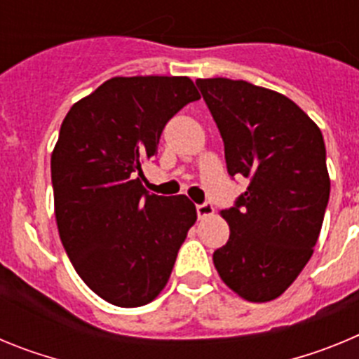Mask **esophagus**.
Returning a JSON list of instances; mask_svg holds the SVG:
<instances>
[{
	"label": "esophagus",
	"instance_id": "34e87169",
	"mask_svg": "<svg viewBox=\"0 0 359 359\" xmlns=\"http://www.w3.org/2000/svg\"><path fill=\"white\" fill-rule=\"evenodd\" d=\"M198 215L199 219H205V217H210V215H214L215 208L212 207V203H203V205H198Z\"/></svg>",
	"mask_w": 359,
	"mask_h": 359
}]
</instances>
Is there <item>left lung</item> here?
Here are the masks:
<instances>
[{"mask_svg":"<svg viewBox=\"0 0 359 359\" xmlns=\"http://www.w3.org/2000/svg\"><path fill=\"white\" fill-rule=\"evenodd\" d=\"M224 142L230 176L250 185L221 210L230 239L214 252L221 280L248 302L280 297L315 252L329 201L320 128L293 100L231 79H198Z\"/></svg>","mask_w":359,"mask_h":359,"instance_id":"left-lung-1","label":"left lung"}]
</instances>
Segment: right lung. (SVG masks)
<instances>
[{"instance_id":"right-lung-1","label":"right lung","mask_w":359,"mask_h":359,"mask_svg":"<svg viewBox=\"0 0 359 359\" xmlns=\"http://www.w3.org/2000/svg\"><path fill=\"white\" fill-rule=\"evenodd\" d=\"M201 98L189 77H113L65 116L52 152L59 237L86 286L118 307L152 302L198 212L142 185L165 123Z\"/></svg>"}]
</instances>
